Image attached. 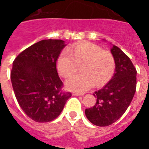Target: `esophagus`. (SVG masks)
I'll return each instance as SVG.
<instances>
[{
    "label": "esophagus",
    "instance_id": "esophagus-1",
    "mask_svg": "<svg viewBox=\"0 0 149 149\" xmlns=\"http://www.w3.org/2000/svg\"><path fill=\"white\" fill-rule=\"evenodd\" d=\"M72 95L73 96H80V95H82V93H77V92H73V93H72Z\"/></svg>",
    "mask_w": 149,
    "mask_h": 149
}]
</instances>
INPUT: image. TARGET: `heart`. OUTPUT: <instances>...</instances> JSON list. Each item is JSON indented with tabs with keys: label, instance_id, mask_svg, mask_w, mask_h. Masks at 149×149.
Wrapping results in <instances>:
<instances>
[{
	"label": "heart",
	"instance_id": "1",
	"mask_svg": "<svg viewBox=\"0 0 149 149\" xmlns=\"http://www.w3.org/2000/svg\"><path fill=\"white\" fill-rule=\"evenodd\" d=\"M79 65H81L82 73L70 77L65 82L70 91L84 92L95 84L97 86H104L115 70L113 55L91 42L79 43L72 45L70 50H63L56 62L58 73L63 77L74 73Z\"/></svg>",
	"mask_w": 149,
	"mask_h": 149
}]
</instances>
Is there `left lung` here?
I'll list each match as a JSON object with an SVG mask.
<instances>
[{
  "label": "left lung",
  "instance_id": "left-lung-1",
  "mask_svg": "<svg viewBox=\"0 0 149 149\" xmlns=\"http://www.w3.org/2000/svg\"><path fill=\"white\" fill-rule=\"evenodd\" d=\"M115 61V72L102 89L95 91V105L85 110L92 124L100 127L112 125L125 113L136 91L137 71L127 55L115 45L111 49Z\"/></svg>",
  "mask_w": 149,
  "mask_h": 149
}]
</instances>
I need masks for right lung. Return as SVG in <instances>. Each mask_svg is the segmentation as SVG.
I'll list each match as a JSON object with an SVG mask.
<instances>
[{
    "mask_svg": "<svg viewBox=\"0 0 149 149\" xmlns=\"http://www.w3.org/2000/svg\"><path fill=\"white\" fill-rule=\"evenodd\" d=\"M65 46L60 39H45L22 52L13 62L10 79L17 103L36 122H49L58 117L72 96L62 91L63 84L56 61Z\"/></svg>",
    "mask_w": 149,
    "mask_h": 149,
    "instance_id": "right-lung-1",
    "label": "right lung"
}]
</instances>
